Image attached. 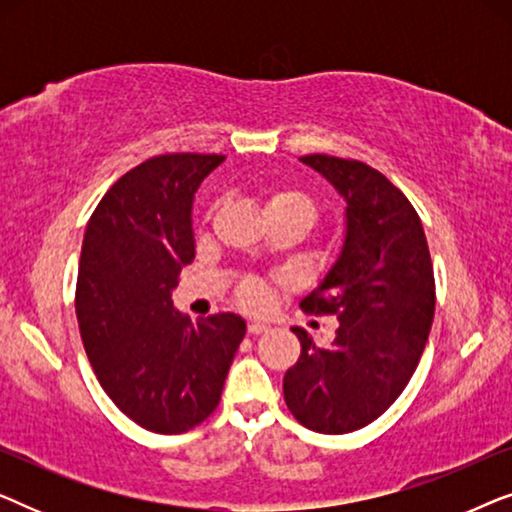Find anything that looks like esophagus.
Here are the masks:
<instances>
[{"instance_id": "34e87169", "label": "esophagus", "mask_w": 512, "mask_h": 512, "mask_svg": "<svg viewBox=\"0 0 512 512\" xmlns=\"http://www.w3.org/2000/svg\"><path fill=\"white\" fill-rule=\"evenodd\" d=\"M247 331H249V335H263V333L270 331V326L261 324V321H251V324L247 326Z\"/></svg>"}]
</instances>
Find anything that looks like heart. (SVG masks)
<instances>
[{
	"label": "heart",
	"mask_w": 512,
	"mask_h": 512,
	"mask_svg": "<svg viewBox=\"0 0 512 512\" xmlns=\"http://www.w3.org/2000/svg\"><path fill=\"white\" fill-rule=\"evenodd\" d=\"M268 221H293L305 230L319 219V202L310 193L300 191L296 186H275L265 193L263 200ZM237 300L249 310H263L270 300V291L261 279H244L237 289Z\"/></svg>",
	"instance_id": "b5f03b06"
}]
</instances>
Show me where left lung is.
<instances>
[{"instance_id":"left-lung-1","label":"left lung","mask_w":512,"mask_h":512,"mask_svg":"<svg viewBox=\"0 0 512 512\" xmlns=\"http://www.w3.org/2000/svg\"><path fill=\"white\" fill-rule=\"evenodd\" d=\"M347 202L342 251L300 307L335 314L331 347L303 328L300 359L284 375V401L317 433H349L375 422L410 382L436 310L429 244L410 200L382 172L324 153L300 158Z\"/></svg>"}]
</instances>
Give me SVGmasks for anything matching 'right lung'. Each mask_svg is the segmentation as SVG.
<instances>
[{"mask_svg": "<svg viewBox=\"0 0 512 512\" xmlns=\"http://www.w3.org/2000/svg\"><path fill=\"white\" fill-rule=\"evenodd\" d=\"M226 156L165 153L104 193L83 235L76 319L97 380L132 422L184 433L212 415L247 324L191 319L172 289L195 258L193 195Z\"/></svg>", "mask_w": 512, "mask_h": 512, "instance_id": "add662e5", "label": "right lung"}]
</instances>
